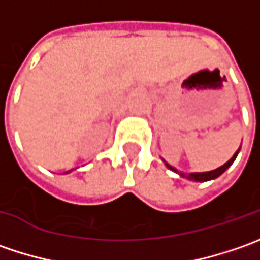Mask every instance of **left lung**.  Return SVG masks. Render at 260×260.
<instances>
[{
    "mask_svg": "<svg viewBox=\"0 0 260 260\" xmlns=\"http://www.w3.org/2000/svg\"><path fill=\"white\" fill-rule=\"evenodd\" d=\"M240 150V149H239ZM239 150L236 152L235 155H233V157L227 162V164H224L223 166H220V168H217V169H214V171H210V172H200V174H189V175H184L181 174L182 176H186L188 179H192V181H198V182H204V181H210V179H214V178H217V176H220V175L224 172L225 169L229 168V166L232 165L233 162H235L236 156H237V153H239ZM166 166L169 168V169H172V171H175L176 172V169H174L172 166H169L168 164H166Z\"/></svg>",
    "mask_w": 260,
    "mask_h": 260,
    "instance_id": "1",
    "label": "left lung"
}]
</instances>
